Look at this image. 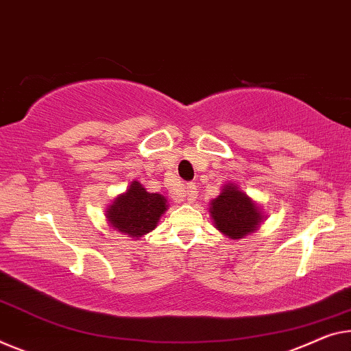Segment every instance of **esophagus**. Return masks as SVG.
<instances>
[{
	"instance_id": "esophagus-1",
	"label": "esophagus",
	"mask_w": 351,
	"mask_h": 351,
	"mask_svg": "<svg viewBox=\"0 0 351 351\" xmlns=\"http://www.w3.org/2000/svg\"><path fill=\"white\" fill-rule=\"evenodd\" d=\"M179 196L182 199H185V201H194V199H196V196H197L196 186L191 185V183H188V185H185V186L182 188L180 193H179Z\"/></svg>"
}]
</instances>
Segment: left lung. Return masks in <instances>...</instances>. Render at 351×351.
I'll use <instances>...</instances> for the list:
<instances>
[{
  "label": "left lung",
  "instance_id": "left-lung-1",
  "mask_svg": "<svg viewBox=\"0 0 351 351\" xmlns=\"http://www.w3.org/2000/svg\"><path fill=\"white\" fill-rule=\"evenodd\" d=\"M210 215L215 228L232 240L243 239L257 230L263 219L257 204L235 183H228L219 196L210 202Z\"/></svg>",
  "mask_w": 351,
  "mask_h": 351
}]
</instances>
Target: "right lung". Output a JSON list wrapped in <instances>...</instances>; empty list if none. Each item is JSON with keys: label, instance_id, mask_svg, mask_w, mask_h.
<instances>
[{"label": "right lung", "instance_id": "1", "mask_svg": "<svg viewBox=\"0 0 351 351\" xmlns=\"http://www.w3.org/2000/svg\"><path fill=\"white\" fill-rule=\"evenodd\" d=\"M168 204L158 193H147L139 182H132L125 193L119 194L106 208L110 224L121 234L138 240L157 228L158 219L166 212Z\"/></svg>", "mask_w": 351, "mask_h": 351}]
</instances>
